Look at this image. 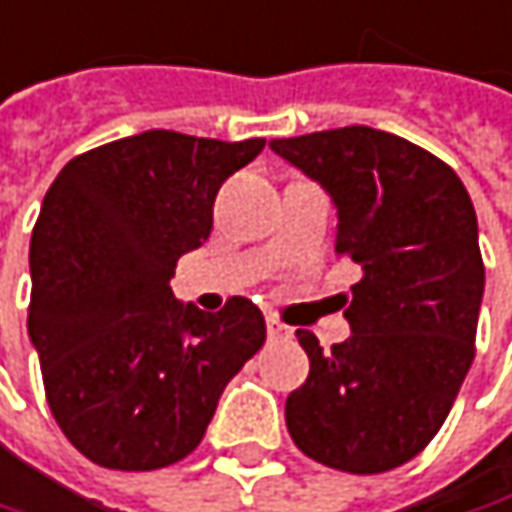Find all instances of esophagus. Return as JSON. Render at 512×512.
Returning <instances> with one entry per match:
<instances>
[{
  "label": "esophagus",
  "mask_w": 512,
  "mask_h": 512,
  "mask_svg": "<svg viewBox=\"0 0 512 512\" xmlns=\"http://www.w3.org/2000/svg\"><path fill=\"white\" fill-rule=\"evenodd\" d=\"M266 334H269V340H293V328H287L284 322H278L275 316H266Z\"/></svg>",
  "instance_id": "obj_1"
}]
</instances>
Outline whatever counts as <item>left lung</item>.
I'll list each match as a JSON object with an SVG mask.
<instances>
[{"label":"left lung","mask_w":512,"mask_h":512,"mask_svg":"<svg viewBox=\"0 0 512 512\" xmlns=\"http://www.w3.org/2000/svg\"><path fill=\"white\" fill-rule=\"evenodd\" d=\"M269 149L331 196L337 255L363 272L343 296L346 343L325 354L296 331L310 375L287 395V431L322 466L390 472L437 437L475 360L484 260L472 199L440 158L369 125Z\"/></svg>","instance_id":"1"}]
</instances>
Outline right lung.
I'll list each match as a JSON object with an SVG mask.
<instances>
[{
	"label": "right lung",
	"mask_w": 512,
	"mask_h": 512,
	"mask_svg": "<svg viewBox=\"0 0 512 512\" xmlns=\"http://www.w3.org/2000/svg\"><path fill=\"white\" fill-rule=\"evenodd\" d=\"M266 140L143 131L72 158L31 231L28 337L67 440L122 472L163 469L208 431L219 395L266 340L243 296L178 302V257L213 228V199Z\"/></svg>",
	"instance_id": "1"
}]
</instances>
